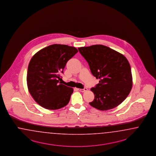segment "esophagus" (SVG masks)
Instances as JSON below:
<instances>
[{"label":"esophagus","mask_w":156,"mask_h":156,"mask_svg":"<svg viewBox=\"0 0 156 156\" xmlns=\"http://www.w3.org/2000/svg\"><path fill=\"white\" fill-rule=\"evenodd\" d=\"M77 90L80 91H81V92H85L87 90V89L86 87H84L83 89H77Z\"/></svg>","instance_id":"34e87169"}]
</instances>
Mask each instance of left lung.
<instances>
[{"instance_id":"1","label":"left lung","mask_w":156,"mask_h":156,"mask_svg":"<svg viewBox=\"0 0 156 156\" xmlns=\"http://www.w3.org/2000/svg\"><path fill=\"white\" fill-rule=\"evenodd\" d=\"M99 83L91 89L94 99L89 104L100 110L113 109L126 99L132 87L131 68L127 59L101 44L78 48Z\"/></svg>"}]
</instances>
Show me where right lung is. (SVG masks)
<instances>
[{
  "mask_svg": "<svg viewBox=\"0 0 156 156\" xmlns=\"http://www.w3.org/2000/svg\"><path fill=\"white\" fill-rule=\"evenodd\" d=\"M78 52L74 47L52 44L37 52L28 66L27 83L34 100L49 110L61 109L69 102L73 89L61 84L60 73L66 63Z\"/></svg>",
  "mask_w": 156,
  "mask_h": 156,
  "instance_id": "add662e5",
  "label": "right lung"
}]
</instances>
